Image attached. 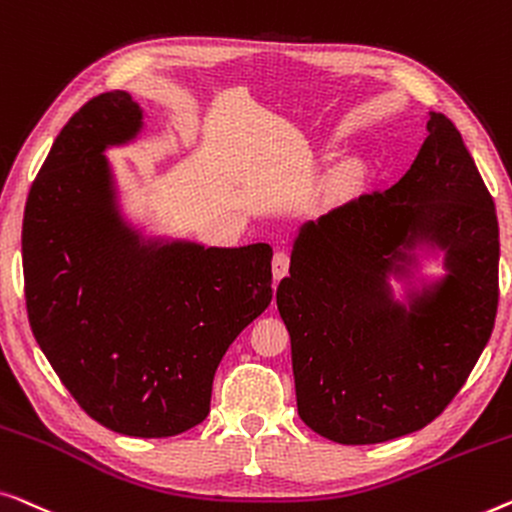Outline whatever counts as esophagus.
<instances>
[{"instance_id":"obj_1","label":"esophagus","mask_w":512,"mask_h":512,"mask_svg":"<svg viewBox=\"0 0 512 512\" xmlns=\"http://www.w3.org/2000/svg\"><path fill=\"white\" fill-rule=\"evenodd\" d=\"M271 266H273V278L280 280L287 273V269H290V255H287L285 250H276Z\"/></svg>"}]
</instances>
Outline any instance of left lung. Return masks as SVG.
Returning a JSON list of instances; mask_svg holds the SVG:
<instances>
[{
    "instance_id": "obj_1",
    "label": "left lung",
    "mask_w": 512,
    "mask_h": 512,
    "mask_svg": "<svg viewBox=\"0 0 512 512\" xmlns=\"http://www.w3.org/2000/svg\"><path fill=\"white\" fill-rule=\"evenodd\" d=\"M397 185L306 222L276 304L292 341L299 417L343 445L427 427L455 399L492 336L499 222L462 134L431 113ZM441 249L446 276L393 297L416 250Z\"/></svg>"
}]
</instances>
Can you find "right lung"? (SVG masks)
<instances>
[{
	"label": "right lung",
	"mask_w": 512,
	"mask_h": 512,
	"mask_svg": "<svg viewBox=\"0 0 512 512\" xmlns=\"http://www.w3.org/2000/svg\"><path fill=\"white\" fill-rule=\"evenodd\" d=\"M141 129L143 109L122 90L62 127L25 206V301L39 348L92 420L164 438L211 410L222 355L271 304L273 250L148 239L129 225L104 153Z\"/></svg>",
	"instance_id": "add662e5"
}]
</instances>
